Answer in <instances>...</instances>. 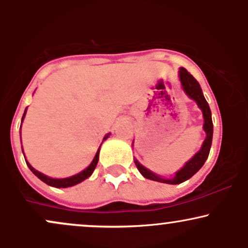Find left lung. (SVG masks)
Listing matches in <instances>:
<instances>
[{
    "label": "left lung",
    "instance_id": "left-lung-1",
    "mask_svg": "<svg viewBox=\"0 0 248 248\" xmlns=\"http://www.w3.org/2000/svg\"><path fill=\"white\" fill-rule=\"evenodd\" d=\"M179 79H181L182 86H183L184 92L186 93L187 96L193 99L196 102H197L198 107L201 108L202 112H203L204 116V130L206 133V139L204 141L203 146H202V149L196 154L195 156L186 162V164L179 171L176 173L173 178H162L160 176L153 173L150 170H148L143 166H141L138 161L135 160V164L138 167L139 171L142 173L143 177L148 179H152V181L161 182V183H167V184H179L182 182L186 181V179L191 178L196 172L203 167V164L205 163L207 156H209L210 148H211L212 143V134H213V124H212V118H211V109H210L209 104L204 98L203 92H202V88L199 86V82L196 80L193 77L190 75L187 71L184 69V67H181L179 69Z\"/></svg>",
    "mask_w": 248,
    "mask_h": 248
}]
</instances>
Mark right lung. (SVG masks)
Wrapping results in <instances>:
<instances>
[{
    "label": "right lung",
    "mask_w": 248,
    "mask_h": 248,
    "mask_svg": "<svg viewBox=\"0 0 248 248\" xmlns=\"http://www.w3.org/2000/svg\"><path fill=\"white\" fill-rule=\"evenodd\" d=\"M25 112H27V109H25ZM25 112H24V114H23V118H22V121H23V119H24ZM108 135H109V134H108ZM108 135L105 136L104 140H106V139L108 138ZM99 150H100V148H99L98 152H96L94 158H93L92 163L90 164V167H87L86 169L82 170L81 172L77 173V175L72 176V177H69V178H61V179L50 178V177H47V176L43 175V173H41L39 171H37L36 169H33V168L29 164V162H27V164H28V167L30 168L31 171L35 173V175L39 179H41V181L44 182V183H46L47 186H55V187H69V186H76V184L80 183V182L85 181V179L88 178L91 175H92V172L94 171L96 164H98V161H99Z\"/></svg>",
    "instance_id": "right-lung-1"
}]
</instances>
